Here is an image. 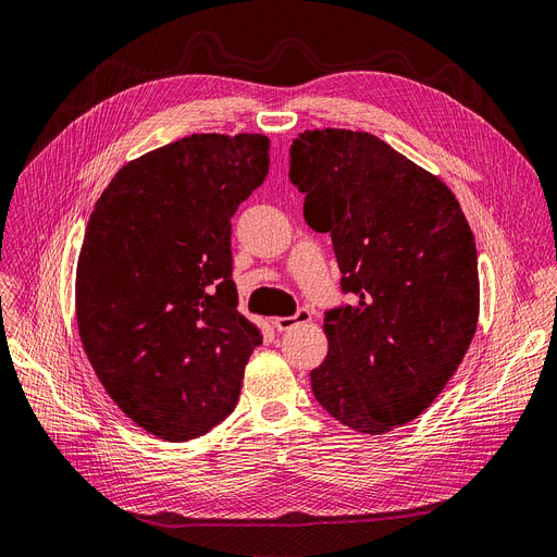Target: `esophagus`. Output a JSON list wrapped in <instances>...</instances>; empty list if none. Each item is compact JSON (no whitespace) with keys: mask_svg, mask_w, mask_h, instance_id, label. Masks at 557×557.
I'll list each match as a JSON object with an SVG mask.
<instances>
[{"mask_svg":"<svg viewBox=\"0 0 557 557\" xmlns=\"http://www.w3.org/2000/svg\"><path fill=\"white\" fill-rule=\"evenodd\" d=\"M310 318H313V313H310L308 308H299L295 315H287V318H276V320H274V326H276L278 331H290V329H295V326H299V324H306V322H310Z\"/></svg>","mask_w":557,"mask_h":557,"instance_id":"34e87169","label":"esophagus"}]
</instances>
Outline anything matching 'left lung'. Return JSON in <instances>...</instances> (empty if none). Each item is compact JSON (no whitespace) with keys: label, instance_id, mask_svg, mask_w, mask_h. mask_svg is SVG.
Wrapping results in <instances>:
<instances>
[{"label":"left lung","instance_id":"1","mask_svg":"<svg viewBox=\"0 0 557 557\" xmlns=\"http://www.w3.org/2000/svg\"><path fill=\"white\" fill-rule=\"evenodd\" d=\"M306 224L329 233L351 304L324 313L318 403L384 434L425 411L478 326V251L455 194L380 137L306 129L290 146Z\"/></svg>","mask_w":557,"mask_h":557}]
</instances>
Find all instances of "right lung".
<instances>
[{
    "instance_id": "obj_1",
    "label": "right lung",
    "mask_w": 557,
    "mask_h": 557,
    "mask_svg": "<svg viewBox=\"0 0 557 557\" xmlns=\"http://www.w3.org/2000/svg\"><path fill=\"white\" fill-rule=\"evenodd\" d=\"M267 171L264 135H191L125 164L88 219L79 338L109 397L154 436H203L237 405L262 333L237 310L231 216Z\"/></svg>"
}]
</instances>
